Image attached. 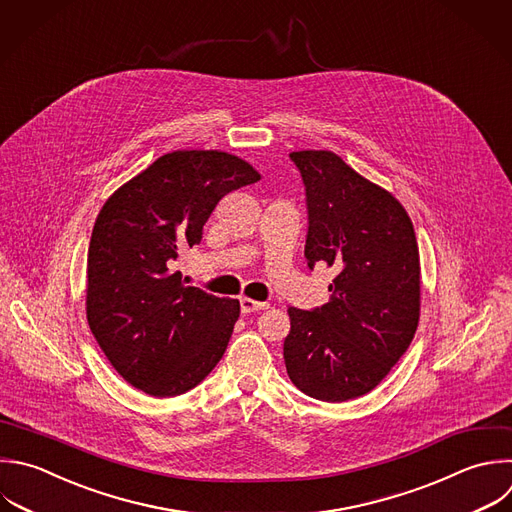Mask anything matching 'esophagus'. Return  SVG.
I'll return each instance as SVG.
<instances>
[{"label":"esophagus","mask_w":512,"mask_h":512,"mask_svg":"<svg viewBox=\"0 0 512 512\" xmlns=\"http://www.w3.org/2000/svg\"><path fill=\"white\" fill-rule=\"evenodd\" d=\"M240 308L244 314H250V312H258V310H264L268 308L266 302H258V300H252V298H240Z\"/></svg>","instance_id":"1"}]
</instances>
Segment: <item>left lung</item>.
<instances>
[{"instance_id":"obj_1","label":"left lung","mask_w":512,"mask_h":512,"mask_svg":"<svg viewBox=\"0 0 512 512\" xmlns=\"http://www.w3.org/2000/svg\"><path fill=\"white\" fill-rule=\"evenodd\" d=\"M308 206L304 258L338 270L330 300L290 306L284 362L304 394L358 398L380 384L410 346L420 318V256L402 204L328 150L290 154Z\"/></svg>"}]
</instances>
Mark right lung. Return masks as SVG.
<instances>
[{"instance_id":"1","label":"right lung","mask_w":512,"mask_h":512,"mask_svg":"<svg viewBox=\"0 0 512 512\" xmlns=\"http://www.w3.org/2000/svg\"><path fill=\"white\" fill-rule=\"evenodd\" d=\"M260 174L220 150L160 156L102 206L88 250L86 316L118 374L158 398L184 394L220 362L240 302L186 286L180 254L216 204Z\"/></svg>"}]
</instances>
